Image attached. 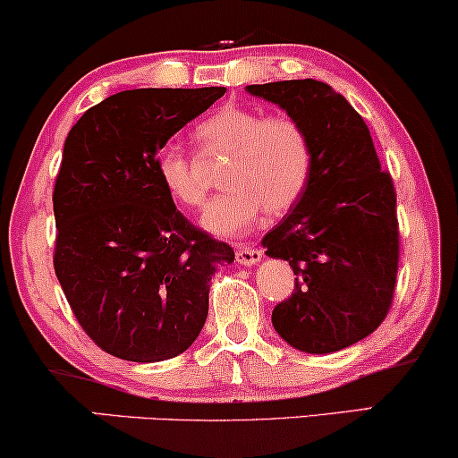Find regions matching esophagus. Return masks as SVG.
Returning a JSON list of instances; mask_svg holds the SVG:
<instances>
[{
  "instance_id": "obj_1",
  "label": "esophagus",
  "mask_w": 458,
  "mask_h": 458,
  "mask_svg": "<svg viewBox=\"0 0 458 458\" xmlns=\"http://www.w3.org/2000/svg\"><path fill=\"white\" fill-rule=\"evenodd\" d=\"M235 257H238L240 265H257L261 263L263 250H259V248H240Z\"/></svg>"
}]
</instances>
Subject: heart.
Wrapping results in <instances>:
<instances>
[{
    "instance_id": "obj_1",
    "label": "heart",
    "mask_w": 458,
    "mask_h": 458,
    "mask_svg": "<svg viewBox=\"0 0 458 458\" xmlns=\"http://www.w3.org/2000/svg\"><path fill=\"white\" fill-rule=\"evenodd\" d=\"M203 150L229 152L223 172V195L208 203L201 225L218 238L246 233L261 220L265 208L280 214L295 206L312 174V146L295 118L265 116L244 106H223L195 131ZM163 189L184 208L206 199V182L189 155L163 146L155 157Z\"/></svg>"
}]
</instances>
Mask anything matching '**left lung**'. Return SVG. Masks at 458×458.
Listing matches in <instances>:
<instances>
[{
  "instance_id": "1",
  "label": "left lung",
  "mask_w": 458,
  "mask_h": 458,
  "mask_svg": "<svg viewBox=\"0 0 458 458\" xmlns=\"http://www.w3.org/2000/svg\"><path fill=\"white\" fill-rule=\"evenodd\" d=\"M246 91L295 118L312 146L306 191L261 242L297 276L274 308V329L301 352H337L374 333L391 308L399 261L391 174L363 118L329 84L306 78Z\"/></svg>"
}]
</instances>
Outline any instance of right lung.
I'll list each match as a JSON object with an SVG mask.
<instances>
[{
  "mask_svg": "<svg viewBox=\"0 0 458 458\" xmlns=\"http://www.w3.org/2000/svg\"><path fill=\"white\" fill-rule=\"evenodd\" d=\"M225 91H121L67 133L53 193L55 272L87 335L118 359L184 352L208 318L212 276L235 259L176 210L155 172L167 140Z\"/></svg>",
  "mask_w": 458,
  "mask_h": 458,
  "instance_id": "add662e5",
  "label": "right lung"
}]
</instances>
